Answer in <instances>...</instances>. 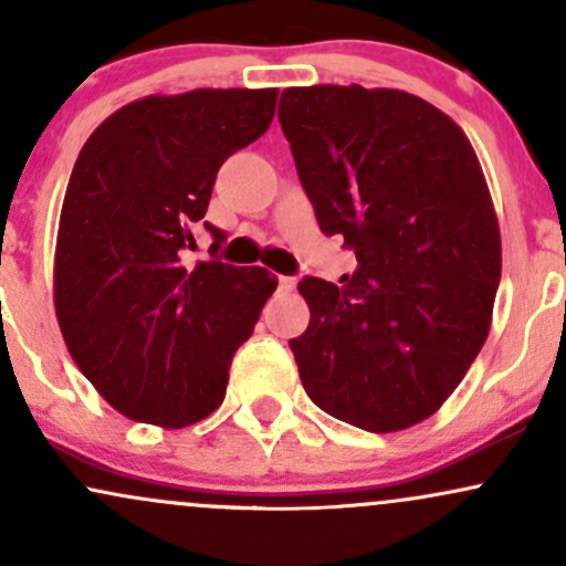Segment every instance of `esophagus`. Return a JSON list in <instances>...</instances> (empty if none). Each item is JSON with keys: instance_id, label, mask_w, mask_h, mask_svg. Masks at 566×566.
Masks as SVG:
<instances>
[{"instance_id": "esophagus-1", "label": "esophagus", "mask_w": 566, "mask_h": 566, "mask_svg": "<svg viewBox=\"0 0 566 566\" xmlns=\"http://www.w3.org/2000/svg\"><path fill=\"white\" fill-rule=\"evenodd\" d=\"M292 287H295V279H292V276H279V290L290 292Z\"/></svg>"}]
</instances>
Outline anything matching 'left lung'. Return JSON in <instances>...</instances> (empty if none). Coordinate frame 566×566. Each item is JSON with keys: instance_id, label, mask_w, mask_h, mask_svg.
I'll use <instances>...</instances> for the list:
<instances>
[{"instance_id": "8db88e82", "label": "left lung", "mask_w": 566, "mask_h": 566, "mask_svg": "<svg viewBox=\"0 0 566 566\" xmlns=\"http://www.w3.org/2000/svg\"><path fill=\"white\" fill-rule=\"evenodd\" d=\"M279 122L319 229L359 269L305 276L292 337L305 394L373 433L423 423L482 350L503 269L500 226L471 140L405 90L287 87Z\"/></svg>"}]
</instances>
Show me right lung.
I'll return each mask as SVG.
<instances>
[{
	"label": "right lung",
	"instance_id": "1",
	"mask_svg": "<svg viewBox=\"0 0 566 566\" xmlns=\"http://www.w3.org/2000/svg\"><path fill=\"white\" fill-rule=\"evenodd\" d=\"M276 87L146 95L103 119L71 170L53 301L71 359L116 412L167 431L223 405L276 276L186 263L216 175L269 129ZM223 242V231L205 223Z\"/></svg>",
	"mask_w": 566,
	"mask_h": 566
}]
</instances>
